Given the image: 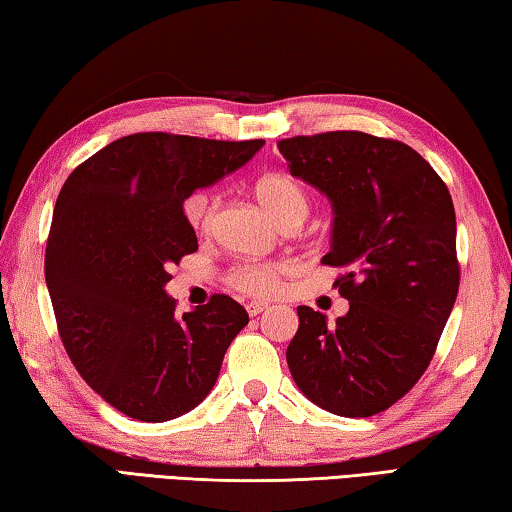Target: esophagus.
Returning a JSON list of instances; mask_svg holds the SVG:
<instances>
[{
    "label": "esophagus",
    "mask_w": 512,
    "mask_h": 512,
    "mask_svg": "<svg viewBox=\"0 0 512 512\" xmlns=\"http://www.w3.org/2000/svg\"><path fill=\"white\" fill-rule=\"evenodd\" d=\"M267 308V301H249L247 304V313L251 315V317H256L258 313H263Z\"/></svg>",
    "instance_id": "obj_1"
}]
</instances>
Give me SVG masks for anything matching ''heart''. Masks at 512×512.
<instances>
[{"label":"heart","mask_w":512,"mask_h":512,"mask_svg":"<svg viewBox=\"0 0 512 512\" xmlns=\"http://www.w3.org/2000/svg\"><path fill=\"white\" fill-rule=\"evenodd\" d=\"M256 197L261 201L263 208L270 213L281 226L288 224H301L308 215V195L299 183L286 177V174H267V177L258 179L256 183ZM217 197L206 195V192H197L186 199L183 204V217L195 231H208L213 224V217L217 211ZM286 267L281 263H265V265H245L233 270L229 281L231 286L245 292L251 297H265L281 286Z\"/></svg>","instance_id":"heart-1"}]
</instances>
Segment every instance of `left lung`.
<instances>
[{
	"instance_id": "obj_1",
	"label": "left lung",
	"mask_w": 512,
	"mask_h": 512,
	"mask_svg": "<svg viewBox=\"0 0 512 512\" xmlns=\"http://www.w3.org/2000/svg\"><path fill=\"white\" fill-rule=\"evenodd\" d=\"M292 177L333 206V286L347 315L299 306L286 358L304 395L340 417L390 408L426 372L456 304L460 267L449 190L399 140L329 131L279 142Z\"/></svg>"
}]
</instances>
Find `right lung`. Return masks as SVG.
<instances>
[{"label": "right lung", "instance_id": "add662e5", "mask_svg": "<svg viewBox=\"0 0 512 512\" xmlns=\"http://www.w3.org/2000/svg\"><path fill=\"white\" fill-rule=\"evenodd\" d=\"M263 145L133 133L63 183L45 249L58 335L90 388L133 420L167 422L204 401L249 322L226 295L177 317L165 283L197 251L183 201Z\"/></svg>", "mask_w": 512, "mask_h": 512}]
</instances>
